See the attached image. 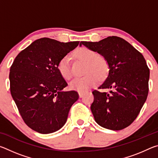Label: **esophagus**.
Here are the masks:
<instances>
[{"instance_id": "esophagus-1", "label": "esophagus", "mask_w": 158, "mask_h": 158, "mask_svg": "<svg viewBox=\"0 0 158 158\" xmlns=\"http://www.w3.org/2000/svg\"><path fill=\"white\" fill-rule=\"evenodd\" d=\"M84 93H83V92H79V98H83V96H84Z\"/></svg>"}]
</instances>
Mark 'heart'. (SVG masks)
Wrapping results in <instances>:
<instances>
[{
	"instance_id": "1",
	"label": "heart",
	"mask_w": 158,
	"mask_h": 158,
	"mask_svg": "<svg viewBox=\"0 0 158 158\" xmlns=\"http://www.w3.org/2000/svg\"><path fill=\"white\" fill-rule=\"evenodd\" d=\"M77 59L85 63L84 77L76 78L69 83L71 89L79 92H85L94 86L100 78H105L109 73L107 61L102 56H97V53L88 47H80L74 53ZM58 69L63 79L69 80L72 77V71L69 65V58L65 56L58 63Z\"/></svg>"
}]
</instances>
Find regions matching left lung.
<instances>
[{
    "label": "left lung",
    "instance_id": "obj_1",
    "mask_svg": "<svg viewBox=\"0 0 158 158\" xmlns=\"http://www.w3.org/2000/svg\"><path fill=\"white\" fill-rule=\"evenodd\" d=\"M105 58L109 74L99 89L93 90L90 109L101 127L121 130L136 119L148 93L150 70L143 55L121 37H108L99 42H80Z\"/></svg>",
    "mask_w": 158,
    "mask_h": 158
}]
</instances>
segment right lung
Segmentation results:
<instances>
[{
    "mask_svg": "<svg viewBox=\"0 0 158 158\" xmlns=\"http://www.w3.org/2000/svg\"><path fill=\"white\" fill-rule=\"evenodd\" d=\"M79 43L43 37L15 58L10 72V92L23 121L32 130L49 134L65 124L79 95L74 90L63 91L68 84L58 72V63Z\"/></svg>",
    "mask_w": 158,
    "mask_h": 158,
    "instance_id": "right-lung-1",
    "label": "right lung"
}]
</instances>
